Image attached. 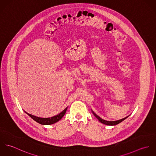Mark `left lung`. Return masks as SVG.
<instances>
[{"instance_id": "8db88e82", "label": "left lung", "mask_w": 156, "mask_h": 156, "mask_svg": "<svg viewBox=\"0 0 156 156\" xmlns=\"http://www.w3.org/2000/svg\"><path fill=\"white\" fill-rule=\"evenodd\" d=\"M91 111L92 112V113L94 114V115L98 119V121H99L100 122H101V123H103V124H104L108 125V126H115V125H116V124H118L119 123H120V122H121L122 121L125 120L127 118H128V117L130 115H129L125 117V118H122V119H118V120H116V121H107V120H105V119H103L102 118H100V116H98L96 113H95L92 110H91Z\"/></svg>"}]
</instances>
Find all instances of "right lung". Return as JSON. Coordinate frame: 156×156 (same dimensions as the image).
I'll return each mask as SVG.
<instances>
[{"label": "right lung", "mask_w": 156, "mask_h": 156, "mask_svg": "<svg viewBox=\"0 0 156 156\" xmlns=\"http://www.w3.org/2000/svg\"><path fill=\"white\" fill-rule=\"evenodd\" d=\"M67 108L68 107L66 108L63 111L61 112L60 113L52 116V117H50V118H41V117H38L34 115H32L30 113H28L26 111L24 112L27 114L33 120H34L35 121H36L37 122L41 124V125H51L53 124H55L56 122H57L58 121H59L60 119H62V118L64 116V115L66 114V111H67Z\"/></svg>", "instance_id": "1"}]
</instances>
